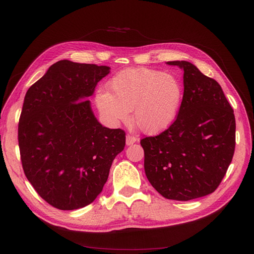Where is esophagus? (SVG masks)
<instances>
[{
    "instance_id": "obj_1",
    "label": "esophagus",
    "mask_w": 254,
    "mask_h": 254,
    "mask_svg": "<svg viewBox=\"0 0 254 254\" xmlns=\"http://www.w3.org/2000/svg\"><path fill=\"white\" fill-rule=\"evenodd\" d=\"M136 137L135 136H133V135H126V145H132V144H134L135 142H136Z\"/></svg>"
}]
</instances>
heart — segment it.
<instances>
[{"label": "heart", "instance_id": "1", "mask_svg": "<svg viewBox=\"0 0 254 254\" xmlns=\"http://www.w3.org/2000/svg\"><path fill=\"white\" fill-rule=\"evenodd\" d=\"M109 90L95 94L97 109L106 122L118 125L129 119L146 134H158L178 117L183 87L178 77L149 67L126 68L109 81Z\"/></svg>", "mask_w": 254, "mask_h": 254}]
</instances>
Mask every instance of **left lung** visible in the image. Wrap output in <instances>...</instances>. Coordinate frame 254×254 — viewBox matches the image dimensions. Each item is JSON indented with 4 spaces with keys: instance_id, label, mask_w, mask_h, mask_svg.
Here are the masks:
<instances>
[{
    "instance_id": "1",
    "label": "left lung",
    "mask_w": 254,
    "mask_h": 254,
    "mask_svg": "<svg viewBox=\"0 0 254 254\" xmlns=\"http://www.w3.org/2000/svg\"><path fill=\"white\" fill-rule=\"evenodd\" d=\"M183 70V98L165 131L141 140L144 170L163 197L179 201L216 190L235 148V118L219 83L189 61H167Z\"/></svg>"
}]
</instances>
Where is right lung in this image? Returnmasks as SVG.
<instances>
[{"mask_svg": "<svg viewBox=\"0 0 254 254\" xmlns=\"http://www.w3.org/2000/svg\"><path fill=\"white\" fill-rule=\"evenodd\" d=\"M109 73L106 65L60 60L25 94L18 128L23 171L59 210L93 202L125 147V132L103 126L88 101Z\"/></svg>", "mask_w": 254, "mask_h": 254, "instance_id": "right-lung-1", "label": "right lung"}]
</instances>
